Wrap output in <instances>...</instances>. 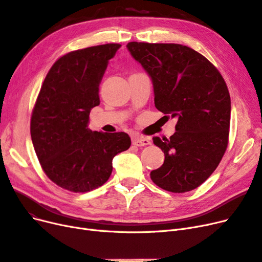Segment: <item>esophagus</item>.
I'll use <instances>...</instances> for the list:
<instances>
[{
    "label": "esophagus",
    "mask_w": 262,
    "mask_h": 262,
    "mask_svg": "<svg viewBox=\"0 0 262 262\" xmlns=\"http://www.w3.org/2000/svg\"><path fill=\"white\" fill-rule=\"evenodd\" d=\"M133 145L137 146V147H143V146H148L151 143L150 139L147 137H142V136H135L132 139Z\"/></svg>",
    "instance_id": "obj_1"
}]
</instances>
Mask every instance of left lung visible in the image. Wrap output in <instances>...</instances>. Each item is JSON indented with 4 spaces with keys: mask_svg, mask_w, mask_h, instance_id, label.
<instances>
[{
    "mask_svg": "<svg viewBox=\"0 0 262 262\" xmlns=\"http://www.w3.org/2000/svg\"><path fill=\"white\" fill-rule=\"evenodd\" d=\"M126 47L152 80L156 107L177 120L170 139L154 137L165 158L151 180L171 192L195 189L214 172L229 143L231 98L222 75L186 46L134 41Z\"/></svg>",
    "mask_w": 262,
    "mask_h": 262,
    "instance_id": "8db88e82",
    "label": "left lung"
}]
</instances>
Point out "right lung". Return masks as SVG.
Returning a JSON list of instances; mask_svg holds the SVG:
<instances>
[{
  "label": "right lung",
  "instance_id": "right-lung-1",
  "mask_svg": "<svg viewBox=\"0 0 262 262\" xmlns=\"http://www.w3.org/2000/svg\"><path fill=\"white\" fill-rule=\"evenodd\" d=\"M121 48L107 43L72 51L52 65L30 121L31 140L42 170L66 190L86 192L108 180L112 160L130 147L126 133L92 132V107L108 61Z\"/></svg>",
  "mask_w": 262,
  "mask_h": 262
}]
</instances>
